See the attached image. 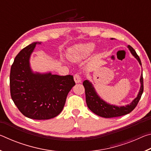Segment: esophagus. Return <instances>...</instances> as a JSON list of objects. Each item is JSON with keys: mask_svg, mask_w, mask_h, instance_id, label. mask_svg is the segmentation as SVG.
<instances>
[{"mask_svg": "<svg viewBox=\"0 0 151 151\" xmlns=\"http://www.w3.org/2000/svg\"><path fill=\"white\" fill-rule=\"evenodd\" d=\"M74 80H75L76 83H80L81 81V78L80 75H79L78 74H75V75H74Z\"/></svg>", "mask_w": 151, "mask_h": 151, "instance_id": "34e87169", "label": "esophagus"}]
</instances>
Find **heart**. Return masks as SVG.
I'll return each mask as SVG.
<instances>
[{
  "label": "heart",
  "instance_id": "b5f03b06",
  "mask_svg": "<svg viewBox=\"0 0 151 151\" xmlns=\"http://www.w3.org/2000/svg\"><path fill=\"white\" fill-rule=\"evenodd\" d=\"M95 45L93 43L80 45L70 51L68 57L73 60H78L88 57L95 49Z\"/></svg>",
  "mask_w": 151,
  "mask_h": 151
}]
</instances>
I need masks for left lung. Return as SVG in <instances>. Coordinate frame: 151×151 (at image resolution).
Segmentation results:
<instances>
[{
  "label": "left lung",
  "instance_id": "8db88e82",
  "mask_svg": "<svg viewBox=\"0 0 151 151\" xmlns=\"http://www.w3.org/2000/svg\"><path fill=\"white\" fill-rule=\"evenodd\" d=\"M128 48L131 50L132 55L134 56V57L139 61L140 65H142L139 55L137 54L134 48L130 45L128 46ZM140 83H141V86H140V91L137 98L131 104H128L126 106L119 107L107 104L101 99L100 97L97 95L92 84L90 82H88V81L86 80L83 82V84L85 90L86 103L87 104V106L92 112L96 114V115L104 117V118H112V117L121 116L129 114L133 111L135 107L137 106L140 98H141L143 90H144L142 73L141 76H140Z\"/></svg>",
  "mask_w": 151,
  "mask_h": 151
}]
</instances>
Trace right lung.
<instances>
[{
    "mask_svg": "<svg viewBox=\"0 0 151 151\" xmlns=\"http://www.w3.org/2000/svg\"><path fill=\"white\" fill-rule=\"evenodd\" d=\"M37 43L24 48L15 57L10 73V91L14 103L23 115L47 120L57 116L63 111L67 94L75 82L70 75L32 73L29 58Z\"/></svg>",
    "mask_w": 151,
    "mask_h": 151,
    "instance_id": "right-lung-1",
    "label": "right lung"
}]
</instances>
